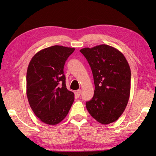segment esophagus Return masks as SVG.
Segmentation results:
<instances>
[{
	"instance_id": "1",
	"label": "esophagus",
	"mask_w": 156,
	"mask_h": 156,
	"mask_svg": "<svg viewBox=\"0 0 156 156\" xmlns=\"http://www.w3.org/2000/svg\"><path fill=\"white\" fill-rule=\"evenodd\" d=\"M80 94H81V90H76V95L77 96V97H80Z\"/></svg>"
}]
</instances>
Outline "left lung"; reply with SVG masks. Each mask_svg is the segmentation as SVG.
Segmentation results:
<instances>
[{
  "mask_svg": "<svg viewBox=\"0 0 156 156\" xmlns=\"http://www.w3.org/2000/svg\"><path fill=\"white\" fill-rule=\"evenodd\" d=\"M80 51L87 58L94 78V94L86 107L95 120L103 125L121 117L131 90V69L124 55L112 46L102 44Z\"/></svg>",
  "mask_w": 156,
  "mask_h": 156,
  "instance_id": "left-lung-1",
  "label": "left lung"
}]
</instances>
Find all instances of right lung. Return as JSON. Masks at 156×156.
Instances as JSON below:
<instances>
[{"mask_svg": "<svg viewBox=\"0 0 156 156\" xmlns=\"http://www.w3.org/2000/svg\"><path fill=\"white\" fill-rule=\"evenodd\" d=\"M74 50L54 45L38 51L29 62L27 97L34 114L44 123L60 122L74 102V92L66 88L64 66Z\"/></svg>", "mask_w": 156, "mask_h": 156, "instance_id": "1", "label": "right lung"}]
</instances>
